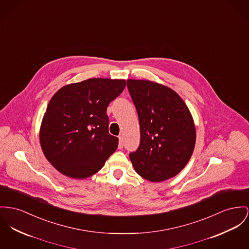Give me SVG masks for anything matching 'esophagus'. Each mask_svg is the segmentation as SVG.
<instances>
[{
    "label": "esophagus",
    "mask_w": 249,
    "mask_h": 249,
    "mask_svg": "<svg viewBox=\"0 0 249 249\" xmlns=\"http://www.w3.org/2000/svg\"><path fill=\"white\" fill-rule=\"evenodd\" d=\"M118 147H119V149H123V147H124V138H123V136H119V145H118Z\"/></svg>",
    "instance_id": "esophagus-1"
}]
</instances>
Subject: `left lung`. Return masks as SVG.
<instances>
[{
  "label": "left lung",
  "instance_id": "8db88e82",
  "mask_svg": "<svg viewBox=\"0 0 249 249\" xmlns=\"http://www.w3.org/2000/svg\"><path fill=\"white\" fill-rule=\"evenodd\" d=\"M127 88L141 128L140 146L129 155L135 171L151 182L174 178L187 165L196 145V125L187 105L162 84L128 79Z\"/></svg>",
  "mask_w": 249,
  "mask_h": 249
}]
</instances>
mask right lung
<instances>
[{"label": "right lung", "instance_id": "obj_1", "mask_svg": "<svg viewBox=\"0 0 249 249\" xmlns=\"http://www.w3.org/2000/svg\"><path fill=\"white\" fill-rule=\"evenodd\" d=\"M124 79L89 78L66 85L51 98L39 142L47 160L71 178L96 174L118 147L108 133L107 106L124 90Z\"/></svg>", "mask_w": 249, "mask_h": 249}]
</instances>
